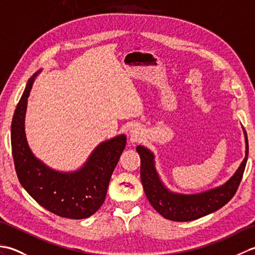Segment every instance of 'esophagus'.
<instances>
[{
    "label": "esophagus",
    "instance_id": "1",
    "mask_svg": "<svg viewBox=\"0 0 255 255\" xmlns=\"http://www.w3.org/2000/svg\"><path fill=\"white\" fill-rule=\"evenodd\" d=\"M129 133H130V137L132 139H137L138 137H140V134H141V129H140V127H138V126H136V125H134V126H132L130 128V131H129Z\"/></svg>",
    "mask_w": 255,
    "mask_h": 255
}]
</instances>
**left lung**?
Listing matches in <instances>:
<instances>
[{"label": "left lung", "instance_id": "left-lung-1", "mask_svg": "<svg viewBox=\"0 0 255 255\" xmlns=\"http://www.w3.org/2000/svg\"><path fill=\"white\" fill-rule=\"evenodd\" d=\"M243 132L246 138V156L235 174L223 185L197 194H180L170 191L156 172L154 154L143 145H137L136 150L141 161L140 176L145 196L152 207L165 219L191 221L214 213L225 206L235 196L246 169L249 144L245 128Z\"/></svg>", "mask_w": 255, "mask_h": 255}]
</instances>
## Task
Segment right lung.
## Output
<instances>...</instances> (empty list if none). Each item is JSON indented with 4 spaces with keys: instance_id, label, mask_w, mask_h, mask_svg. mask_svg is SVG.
Segmentation results:
<instances>
[{
    "instance_id": "add662e5",
    "label": "right lung",
    "mask_w": 255,
    "mask_h": 255,
    "mask_svg": "<svg viewBox=\"0 0 255 255\" xmlns=\"http://www.w3.org/2000/svg\"><path fill=\"white\" fill-rule=\"evenodd\" d=\"M40 71L28 80L13 116L10 142L16 174L26 192L47 210L64 218H88L104 203L113 171L126 147L127 138L119 134L103 141L83 166L72 172L56 171L36 158L26 139L25 115L27 99Z\"/></svg>"
}]
</instances>
